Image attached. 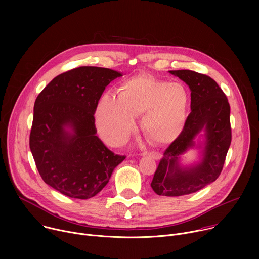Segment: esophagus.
<instances>
[{
  "instance_id": "1",
  "label": "esophagus",
  "mask_w": 259,
  "mask_h": 259,
  "mask_svg": "<svg viewBox=\"0 0 259 259\" xmlns=\"http://www.w3.org/2000/svg\"><path fill=\"white\" fill-rule=\"evenodd\" d=\"M141 156H149L155 160H160L162 158V155L158 152H151V153H147V152H143V154H141Z\"/></svg>"
}]
</instances>
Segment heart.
Returning a JSON list of instances; mask_svg holds the SVG:
<instances>
[{
	"label": "heart",
	"mask_w": 259,
	"mask_h": 259,
	"mask_svg": "<svg viewBox=\"0 0 259 259\" xmlns=\"http://www.w3.org/2000/svg\"><path fill=\"white\" fill-rule=\"evenodd\" d=\"M120 90V95L103 94L95 109L97 129L108 144L124 143L140 114L142 129L152 140L164 143L180 134L190 102L186 86L139 75L125 81Z\"/></svg>",
	"instance_id": "1"
}]
</instances>
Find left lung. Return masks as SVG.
<instances>
[{
	"label": "left lung",
	"mask_w": 259,
	"mask_h": 259,
	"mask_svg": "<svg viewBox=\"0 0 259 259\" xmlns=\"http://www.w3.org/2000/svg\"><path fill=\"white\" fill-rule=\"evenodd\" d=\"M169 72L190 87L192 112L165 151L151 187L159 196L179 197L205 188L223 170L232 141L231 108L226 94L210 77L188 69ZM191 148L201 151L200 161L182 166L180 159Z\"/></svg>",
	"instance_id": "8db88e82"
}]
</instances>
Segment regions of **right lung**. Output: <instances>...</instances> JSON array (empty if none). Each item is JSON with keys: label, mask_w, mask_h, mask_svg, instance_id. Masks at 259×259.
Instances as JSON below:
<instances>
[{"label": "right lung", "mask_w": 259, "mask_h": 259, "mask_svg": "<svg viewBox=\"0 0 259 259\" xmlns=\"http://www.w3.org/2000/svg\"><path fill=\"white\" fill-rule=\"evenodd\" d=\"M123 73L81 66L54 78L33 106L29 149L48 186L73 199H90L107 184L125 156L96 136L94 113L105 87Z\"/></svg>", "instance_id": "add662e5"}]
</instances>
